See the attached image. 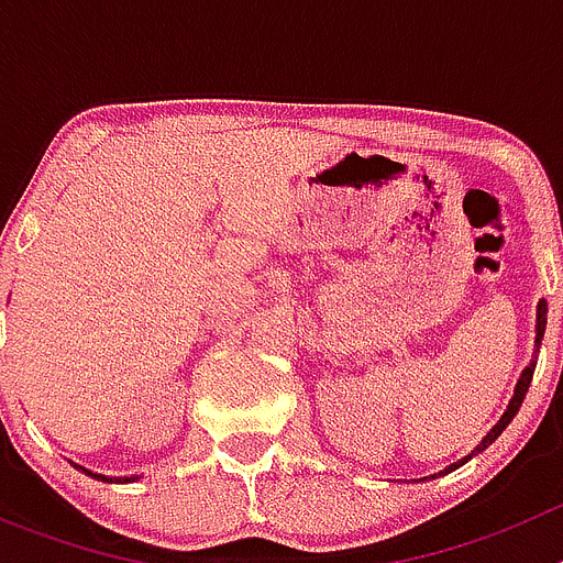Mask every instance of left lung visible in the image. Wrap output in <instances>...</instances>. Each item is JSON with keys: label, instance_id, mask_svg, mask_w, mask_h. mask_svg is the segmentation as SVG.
<instances>
[{"label": "left lung", "instance_id": "8db88e82", "mask_svg": "<svg viewBox=\"0 0 563 563\" xmlns=\"http://www.w3.org/2000/svg\"><path fill=\"white\" fill-rule=\"evenodd\" d=\"M544 330H547V301H544V298H541V301H539V307H536V346H533V361L527 363L525 369H521L519 380H516L514 397H510V402H507L505 415L499 417V422H496L494 429H490V431H487L485 437H482V442H479V445H476L474 451H471V454H467V456H462V460H456L454 465H449V467H445V471H440V474H434V476H431V479H437V476H445V474H451V471H456V467H460V465H465L467 460H474V456L479 454V451H485L487 445H494V442H496V437H499L501 431H505L507 426H510V420H514V417L519 415L521 402H525V395H527V389H530V380H533V372H536V357H539V350H541V338H544ZM426 479H429V476H426Z\"/></svg>", "mask_w": 563, "mask_h": 563}]
</instances>
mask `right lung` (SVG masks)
I'll list each match as a JSON object with an SVG mask.
<instances>
[{
	"label": "right lung",
	"mask_w": 563,
	"mask_h": 563,
	"mask_svg": "<svg viewBox=\"0 0 563 563\" xmlns=\"http://www.w3.org/2000/svg\"><path fill=\"white\" fill-rule=\"evenodd\" d=\"M73 465H76V462H73ZM78 471H84V474L87 476H92V479H98V482H118V485H121V482H134L137 479V476H107V474H96V471H89V467H84V465H76Z\"/></svg>",
	"instance_id": "add662e5"
}]
</instances>
